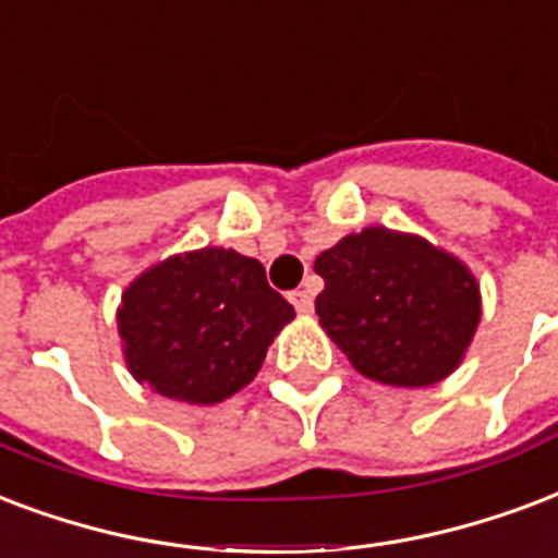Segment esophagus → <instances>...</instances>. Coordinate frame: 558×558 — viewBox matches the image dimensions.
<instances>
[{"instance_id":"esophagus-1","label":"esophagus","mask_w":558,"mask_h":558,"mask_svg":"<svg viewBox=\"0 0 558 558\" xmlns=\"http://www.w3.org/2000/svg\"><path fill=\"white\" fill-rule=\"evenodd\" d=\"M289 301H292V307H295L298 313H313V295H310L307 289L289 292Z\"/></svg>"}]
</instances>
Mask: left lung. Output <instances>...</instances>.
I'll list each match as a JSON object with an SVG mask.
<instances>
[{"label": "left lung", "mask_w": 558, "mask_h": 558, "mask_svg": "<svg viewBox=\"0 0 558 558\" xmlns=\"http://www.w3.org/2000/svg\"><path fill=\"white\" fill-rule=\"evenodd\" d=\"M318 322L372 380L421 389L448 377L480 325L471 271L410 233L365 228L316 257Z\"/></svg>", "instance_id": "obj_1"}]
</instances>
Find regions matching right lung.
Segmentation results:
<instances>
[{"label": "right lung", "instance_id": "add662e5", "mask_svg": "<svg viewBox=\"0 0 558 558\" xmlns=\"http://www.w3.org/2000/svg\"><path fill=\"white\" fill-rule=\"evenodd\" d=\"M119 333L140 383L184 403H219L248 386L295 310L254 257L202 248L169 257L122 295Z\"/></svg>", "mask_w": 558, "mask_h": 558}]
</instances>
